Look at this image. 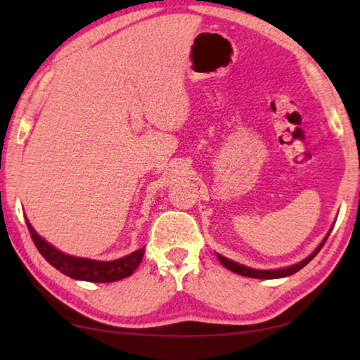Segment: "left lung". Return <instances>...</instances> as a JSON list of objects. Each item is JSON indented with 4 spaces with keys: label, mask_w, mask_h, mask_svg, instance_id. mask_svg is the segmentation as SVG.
Returning <instances> with one entry per match:
<instances>
[{
    "label": "left lung",
    "mask_w": 360,
    "mask_h": 360,
    "mask_svg": "<svg viewBox=\"0 0 360 360\" xmlns=\"http://www.w3.org/2000/svg\"><path fill=\"white\" fill-rule=\"evenodd\" d=\"M328 235H330V231H328L326 238L322 240L321 245L314 249L311 255H308L307 259L302 260V262H298V264H295V265L285 266V268H279V270H254V268L240 265V264H236V262L230 260V259H225V257H222V255H219V254H217V259H219V262H221V264H222L225 268H229V270L233 271V273H238V275H241V276L259 278V279H276V278H284V276L294 275V273H297L298 270H302V268H303L304 265L309 264V262H311V260L314 259V255L321 251V248L324 246V243L327 241Z\"/></svg>",
    "instance_id": "1"
}]
</instances>
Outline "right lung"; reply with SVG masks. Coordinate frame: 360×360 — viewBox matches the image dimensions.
Returning <instances> with one entry per match:
<instances>
[{
	"label": "right lung",
	"instance_id": "add662e5",
	"mask_svg": "<svg viewBox=\"0 0 360 360\" xmlns=\"http://www.w3.org/2000/svg\"><path fill=\"white\" fill-rule=\"evenodd\" d=\"M27 221V227L32 235V240L34 246L38 248L42 257H44L49 264L53 268H57L58 271H62L63 275L70 276L72 279H79V281H89V283H112L124 279L127 276L133 275V271L136 270L138 265L141 264L144 248L138 249V251L131 252L125 257L111 260V262H101V260H92V259H82L75 257V255L63 254L58 251L57 248L49 245L46 240H42L41 236L36 233L32 224Z\"/></svg>",
	"mask_w": 360,
	"mask_h": 360
}]
</instances>
